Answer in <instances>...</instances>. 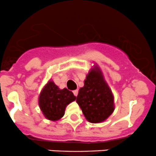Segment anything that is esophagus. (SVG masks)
Listing matches in <instances>:
<instances>
[{"instance_id": "34e87169", "label": "esophagus", "mask_w": 156, "mask_h": 156, "mask_svg": "<svg viewBox=\"0 0 156 156\" xmlns=\"http://www.w3.org/2000/svg\"><path fill=\"white\" fill-rule=\"evenodd\" d=\"M73 94L75 97H77V95H78V90H73Z\"/></svg>"}]
</instances>
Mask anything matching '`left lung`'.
<instances>
[{"label":"left lung","mask_w":156,"mask_h":156,"mask_svg":"<svg viewBox=\"0 0 156 156\" xmlns=\"http://www.w3.org/2000/svg\"><path fill=\"white\" fill-rule=\"evenodd\" d=\"M76 102L90 123L104 122L115 109L114 97L97 66L91 69L81 87Z\"/></svg>","instance_id":"8db88e82"}]
</instances>
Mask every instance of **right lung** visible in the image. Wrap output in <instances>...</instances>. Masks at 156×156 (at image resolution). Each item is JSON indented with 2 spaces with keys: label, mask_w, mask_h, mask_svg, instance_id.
I'll list each match as a JSON object with an SVG mask.
<instances>
[{
  "label": "right lung",
  "mask_w": 156,
  "mask_h": 156,
  "mask_svg": "<svg viewBox=\"0 0 156 156\" xmlns=\"http://www.w3.org/2000/svg\"><path fill=\"white\" fill-rule=\"evenodd\" d=\"M75 100L76 97L72 91L67 88L59 89L50 80L41 92L38 103L46 119L57 121L64 115L66 106Z\"/></svg>",
  "instance_id": "right-lung-1"
}]
</instances>
